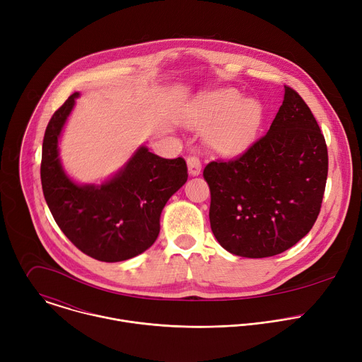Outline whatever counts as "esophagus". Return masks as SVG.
I'll use <instances>...</instances> for the list:
<instances>
[{"instance_id": "esophagus-1", "label": "esophagus", "mask_w": 362, "mask_h": 362, "mask_svg": "<svg viewBox=\"0 0 362 362\" xmlns=\"http://www.w3.org/2000/svg\"><path fill=\"white\" fill-rule=\"evenodd\" d=\"M187 169H189V173H190L192 176L200 175V170H202V163H200V160H199L196 156H189V158H187Z\"/></svg>"}]
</instances>
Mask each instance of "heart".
Wrapping results in <instances>:
<instances>
[{
  "label": "heart",
  "instance_id": "b5f03b06",
  "mask_svg": "<svg viewBox=\"0 0 362 362\" xmlns=\"http://www.w3.org/2000/svg\"><path fill=\"white\" fill-rule=\"evenodd\" d=\"M264 120L261 103L242 98L235 88L202 94L187 116V123L204 130L206 143L221 154L245 151L256 139Z\"/></svg>",
  "mask_w": 362,
  "mask_h": 362
}]
</instances>
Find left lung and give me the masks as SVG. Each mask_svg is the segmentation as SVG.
<instances>
[{"instance_id":"1","label":"left lung","mask_w":362,"mask_h":362,"mask_svg":"<svg viewBox=\"0 0 362 362\" xmlns=\"http://www.w3.org/2000/svg\"><path fill=\"white\" fill-rule=\"evenodd\" d=\"M328 150L302 97L285 86L268 133L229 162H211V228L228 252L268 257L313 229L325 192Z\"/></svg>"}]
</instances>
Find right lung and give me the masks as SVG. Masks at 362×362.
<instances>
[{"mask_svg":"<svg viewBox=\"0 0 362 362\" xmlns=\"http://www.w3.org/2000/svg\"><path fill=\"white\" fill-rule=\"evenodd\" d=\"M78 95L71 94L45 129L42 193L59 228L83 253L101 262L126 261L158 239L162 211L186 183L187 166L182 158L163 159L140 146L103 183L74 182L63 169L59 140Z\"/></svg>","mask_w":362,"mask_h":362,"instance_id":"obj_1","label":"right lung"}]
</instances>
